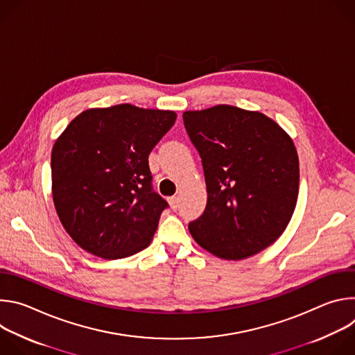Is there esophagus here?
<instances>
[{
    "mask_svg": "<svg viewBox=\"0 0 355 355\" xmlns=\"http://www.w3.org/2000/svg\"><path fill=\"white\" fill-rule=\"evenodd\" d=\"M168 204H170V207H171L173 211H177L178 207H180V198H178V196H171V198H168Z\"/></svg>",
    "mask_w": 355,
    "mask_h": 355,
    "instance_id": "1",
    "label": "esophagus"
}]
</instances>
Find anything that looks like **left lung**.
<instances>
[{
    "label": "left lung",
    "mask_w": 355,
    "mask_h": 355,
    "mask_svg": "<svg viewBox=\"0 0 355 355\" xmlns=\"http://www.w3.org/2000/svg\"><path fill=\"white\" fill-rule=\"evenodd\" d=\"M204 166L208 202L188 225L214 256L243 260L271 245L297 200L299 159L291 136L257 111L216 105L182 114Z\"/></svg>",
    "instance_id": "8db88e82"
}]
</instances>
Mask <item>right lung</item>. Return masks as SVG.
I'll return each mask as SVG.
<instances>
[{
    "mask_svg": "<svg viewBox=\"0 0 355 355\" xmlns=\"http://www.w3.org/2000/svg\"><path fill=\"white\" fill-rule=\"evenodd\" d=\"M177 119L174 111L130 104L77 115L52 148L59 219L87 252L118 260L146 248L167 202L151 189L148 155Z\"/></svg>",
    "mask_w": 355,
    "mask_h": 355,
    "instance_id": "add662e5",
    "label": "right lung"
}]
</instances>
